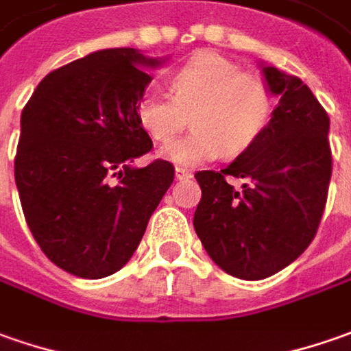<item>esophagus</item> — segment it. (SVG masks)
<instances>
[{
    "label": "esophagus",
    "mask_w": 351,
    "mask_h": 351,
    "mask_svg": "<svg viewBox=\"0 0 351 351\" xmlns=\"http://www.w3.org/2000/svg\"><path fill=\"white\" fill-rule=\"evenodd\" d=\"M175 175H176V180H188V178H192V171L182 169V167H176Z\"/></svg>",
    "instance_id": "34e87169"
}]
</instances>
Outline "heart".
Segmentation results:
<instances>
[{"label":"heart","mask_w":351,"mask_h":351,"mask_svg":"<svg viewBox=\"0 0 351 351\" xmlns=\"http://www.w3.org/2000/svg\"><path fill=\"white\" fill-rule=\"evenodd\" d=\"M171 97L147 92L136 109L138 125L157 144L173 140L192 115L184 138L163 147L161 157L178 167L209 163L225 152L244 154L261 138L275 109V97L263 78L217 53L190 59L171 76Z\"/></svg>","instance_id":"b5f03b06"}]
</instances>
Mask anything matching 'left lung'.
<instances>
[{
	"mask_svg": "<svg viewBox=\"0 0 351 351\" xmlns=\"http://www.w3.org/2000/svg\"><path fill=\"white\" fill-rule=\"evenodd\" d=\"M278 104L261 138L226 169L199 171L194 228L225 273L261 280L306 252L315 238L332 173L330 121L298 76L259 63ZM242 178V189L226 182Z\"/></svg>",
	"mask_w": 351,
	"mask_h": 351,
	"instance_id": "obj_1",
	"label": "left lung"
}]
</instances>
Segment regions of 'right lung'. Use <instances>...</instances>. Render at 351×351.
<instances>
[{"label":"right lung","mask_w":351,"mask_h":351,"mask_svg":"<svg viewBox=\"0 0 351 351\" xmlns=\"http://www.w3.org/2000/svg\"><path fill=\"white\" fill-rule=\"evenodd\" d=\"M165 61L134 47L94 51L49 73L23 109L21 206L42 252L71 275L123 269L173 184L169 161L132 165L154 145L136 109L152 82L147 71Z\"/></svg>","instance_id":"right-lung-1"}]
</instances>
